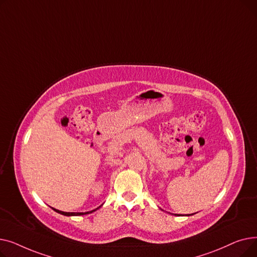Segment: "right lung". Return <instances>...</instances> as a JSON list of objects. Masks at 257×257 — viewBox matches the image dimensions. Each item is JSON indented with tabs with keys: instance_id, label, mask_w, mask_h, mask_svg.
<instances>
[{
	"instance_id": "1",
	"label": "right lung",
	"mask_w": 257,
	"mask_h": 257,
	"mask_svg": "<svg viewBox=\"0 0 257 257\" xmlns=\"http://www.w3.org/2000/svg\"><path fill=\"white\" fill-rule=\"evenodd\" d=\"M100 207V206H99ZM99 207L98 208H96V209H93V210H91V211H87V212H64V211H60V210H58V209H55L54 208V210H55L56 212H58V213H61V214H64V215H82V214H87V213H91L92 211H94V210H97V209H99Z\"/></svg>"
}]
</instances>
